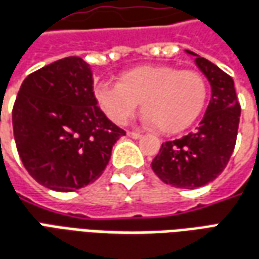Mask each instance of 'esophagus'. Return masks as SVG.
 Returning a JSON list of instances; mask_svg holds the SVG:
<instances>
[{
  "label": "esophagus",
  "mask_w": 259,
  "mask_h": 259,
  "mask_svg": "<svg viewBox=\"0 0 259 259\" xmlns=\"http://www.w3.org/2000/svg\"><path fill=\"white\" fill-rule=\"evenodd\" d=\"M127 135H129V137H132V139H140V137H142V133H139V132H129Z\"/></svg>",
  "instance_id": "34e87169"
}]
</instances>
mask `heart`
<instances>
[{
  "label": "heart",
  "mask_w": 259,
  "mask_h": 259,
  "mask_svg": "<svg viewBox=\"0 0 259 259\" xmlns=\"http://www.w3.org/2000/svg\"><path fill=\"white\" fill-rule=\"evenodd\" d=\"M95 99L113 123H127L142 102L146 123L164 133H177L191 126L203 111L207 82L193 70L142 66L122 74L117 84H98Z\"/></svg>",
  "instance_id": "b5f03b06"
}]
</instances>
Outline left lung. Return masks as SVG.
Segmentation results:
<instances>
[{"instance_id": "obj_1", "label": "left lung", "mask_w": 259, "mask_h": 259, "mask_svg": "<svg viewBox=\"0 0 259 259\" xmlns=\"http://www.w3.org/2000/svg\"><path fill=\"white\" fill-rule=\"evenodd\" d=\"M186 53L195 56L196 66L210 82V102L195 132L161 144L151 168L168 185L195 189L216 180L227 165L236 146L241 106L229 74L198 54Z\"/></svg>"}]
</instances>
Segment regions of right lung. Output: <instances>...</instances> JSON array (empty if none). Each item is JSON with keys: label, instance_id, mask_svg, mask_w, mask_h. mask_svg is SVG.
Returning <instances> with one entry per match:
<instances>
[{"label": "right lung", "instance_id": "add662e5", "mask_svg": "<svg viewBox=\"0 0 259 259\" xmlns=\"http://www.w3.org/2000/svg\"><path fill=\"white\" fill-rule=\"evenodd\" d=\"M91 67L66 57L29 74L12 109L16 148L40 185L73 192L95 180L126 132L101 111Z\"/></svg>", "mask_w": 259, "mask_h": 259}]
</instances>
